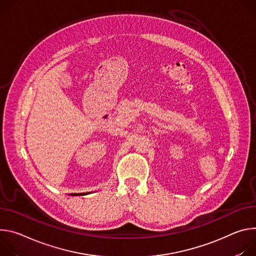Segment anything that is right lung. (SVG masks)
<instances>
[{
  "label": "right lung",
  "instance_id": "right-lung-1",
  "mask_svg": "<svg viewBox=\"0 0 256 256\" xmlns=\"http://www.w3.org/2000/svg\"><path fill=\"white\" fill-rule=\"evenodd\" d=\"M74 194H75V193H74Z\"/></svg>",
  "mask_w": 256,
  "mask_h": 256
}]
</instances>
